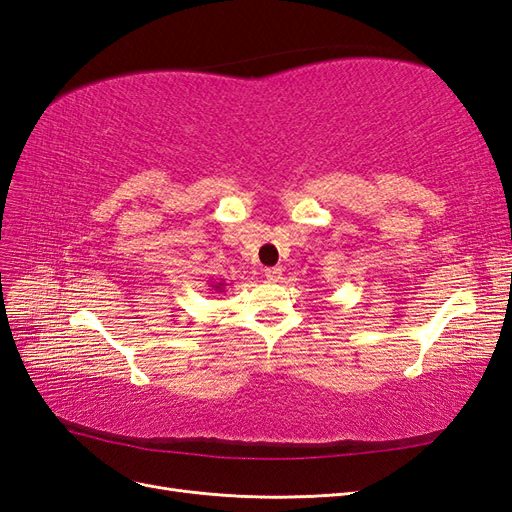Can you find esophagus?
<instances>
[{
    "label": "esophagus",
    "mask_w": 512,
    "mask_h": 512,
    "mask_svg": "<svg viewBox=\"0 0 512 512\" xmlns=\"http://www.w3.org/2000/svg\"><path fill=\"white\" fill-rule=\"evenodd\" d=\"M265 277H267L269 282H280L282 280V269L280 267H269L265 271Z\"/></svg>",
    "instance_id": "1"
}]
</instances>
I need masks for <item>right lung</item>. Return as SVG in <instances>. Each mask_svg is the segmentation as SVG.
<instances>
[{"instance_id":"obj_1","label":"right lung","mask_w":512,"mask_h":512,"mask_svg":"<svg viewBox=\"0 0 512 512\" xmlns=\"http://www.w3.org/2000/svg\"><path fill=\"white\" fill-rule=\"evenodd\" d=\"M207 286H209V290H215V292H226V286H230V284H226L224 280L222 282H207Z\"/></svg>"}]
</instances>
